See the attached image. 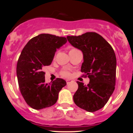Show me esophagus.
<instances>
[{"label": "esophagus", "mask_w": 133, "mask_h": 133, "mask_svg": "<svg viewBox=\"0 0 133 133\" xmlns=\"http://www.w3.org/2000/svg\"><path fill=\"white\" fill-rule=\"evenodd\" d=\"M72 80H71V79H67L66 80V83H67V84H69V83H71V82H72Z\"/></svg>", "instance_id": "obj_1"}]
</instances>
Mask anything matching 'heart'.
<instances>
[{
	"label": "heart",
	"mask_w": 133,
	"mask_h": 133,
	"mask_svg": "<svg viewBox=\"0 0 133 133\" xmlns=\"http://www.w3.org/2000/svg\"><path fill=\"white\" fill-rule=\"evenodd\" d=\"M76 49H71L70 50V51H71V50H75ZM69 51V52H70ZM61 75L62 76H63V77H69V75H70V73H69L68 71H66V70H63L62 72H61Z\"/></svg>",
	"instance_id": "b5f03b06"
}]
</instances>
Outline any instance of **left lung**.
I'll return each instance as SVG.
<instances>
[{
  "mask_svg": "<svg viewBox=\"0 0 133 133\" xmlns=\"http://www.w3.org/2000/svg\"><path fill=\"white\" fill-rule=\"evenodd\" d=\"M66 38L74 47L83 52L81 71L90 79L87 85L77 81L78 88L73 96L74 102L88 112L97 111L106 104L115 90L117 59L113 49L94 32Z\"/></svg>",
  "mask_w": 133,
  "mask_h": 133,
  "instance_id": "left-lung-1",
  "label": "left lung"
}]
</instances>
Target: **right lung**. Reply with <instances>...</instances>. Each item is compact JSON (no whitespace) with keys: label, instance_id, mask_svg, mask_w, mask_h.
<instances>
[{"label":"right lung","instance_id":"obj_1","mask_svg":"<svg viewBox=\"0 0 133 133\" xmlns=\"http://www.w3.org/2000/svg\"><path fill=\"white\" fill-rule=\"evenodd\" d=\"M65 37L41 34L33 37L23 48L16 65L21 92L27 104L36 110L52 106L66 83L57 78L45 83L43 68L51 64L56 49L65 44Z\"/></svg>","mask_w":133,"mask_h":133}]
</instances>
